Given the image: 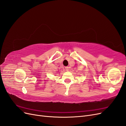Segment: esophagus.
Instances as JSON below:
<instances>
[{
	"instance_id": "34e87169",
	"label": "esophagus",
	"mask_w": 126,
	"mask_h": 126,
	"mask_svg": "<svg viewBox=\"0 0 126 126\" xmlns=\"http://www.w3.org/2000/svg\"><path fill=\"white\" fill-rule=\"evenodd\" d=\"M69 67H65V69H66V71H69Z\"/></svg>"
}]
</instances>
